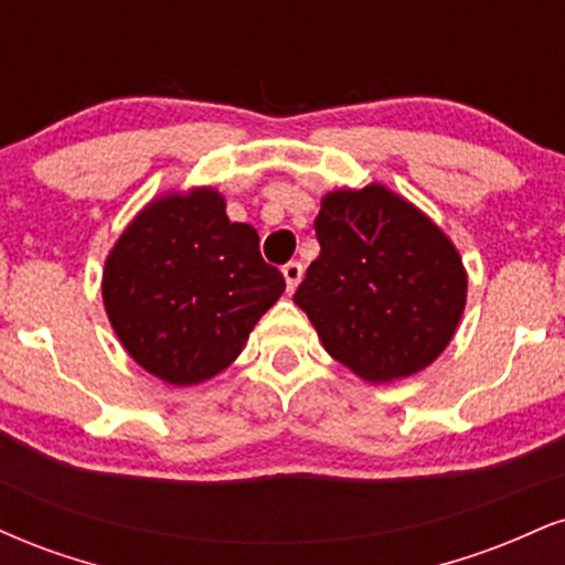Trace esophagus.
I'll return each mask as SVG.
<instances>
[{
  "instance_id": "1",
  "label": "esophagus",
  "mask_w": 565,
  "mask_h": 565,
  "mask_svg": "<svg viewBox=\"0 0 565 565\" xmlns=\"http://www.w3.org/2000/svg\"><path fill=\"white\" fill-rule=\"evenodd\" d=\"M281 274H284V278H287V289L289 291H295L297 289V284L302 281V263H287L281 268Z\"/></svg>"
}]
</instances>
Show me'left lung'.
<instances>
[{
  "instance_id": "1",
  "label": "left lung",
  "mask_w": 565,
  "mask_h": 565,
  "mask_svg": "<svg viewBox=\"0 0 565 565\" xmlns=\"http://www.w3.org/2000/svg\"><path fill=\"white\" fill-rule=\"evenodd\" d=\"M321 255L295 291L332 359L366 382L423 372L462 319L457 246L385 185L332 191L316 217Z\"/></svg>"
}]
</instances>
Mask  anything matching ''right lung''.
I'll return each mask as SVG.
<instances>
[{
    "instance_id": "add662e5",
    "label": "right lung",
    "mask_w": 565,
    "mask_h": 565,
    "mask_svg": "<svg viewBox=\"0 0 565 565\" xmlns=\"http://www.w3.org/2000/svg\"><path fill=\"white\" fill-rule=\"evenodd\" d=\"M252 225L231 223L212 188L167 193L140 212L103 270V305L138 364L170 385H196L242 353L284 295Z\"/></svg>"
}]
</instances>
